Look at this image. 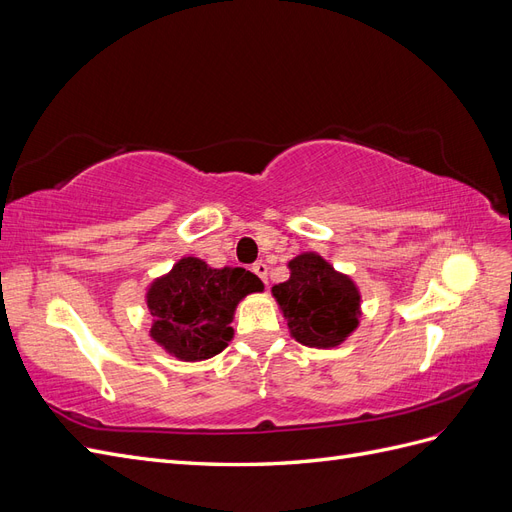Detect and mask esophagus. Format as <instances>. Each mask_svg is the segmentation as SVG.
Instances as JSON below:
<instances>
[{
    "instance_id": "1",
    "label": "esophagus",
    "mask_w": 512,
    "mask_h": 512,
    "mask_svg": "<svg viewBox=\"0 0 512 512\" xmlns=\"http://www.w3.org/2000/svg\"><path fill=\"white\" fill-rule=\"evenodd\" d=\"M254 273H256V275L260 277V280L265 282V284L269 282V277H267V275H269V267H267V262H262V260H260V262H256V265H254Z\"/></svg>"
}]
</instances>
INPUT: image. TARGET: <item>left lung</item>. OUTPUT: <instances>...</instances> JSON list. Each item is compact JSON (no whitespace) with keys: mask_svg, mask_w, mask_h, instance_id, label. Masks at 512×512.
<instances>
[{"mask_svg":"<svg viewBox=\"0 0 512 512\" xmlns=\"http://www.w3.org/2000/svg\"><path fill=\"white\" fill-rule=\"evenodd\" d=\"M290 280L273 286L292 337L309 348H333L359 324V290L316 254L290 260Z\"/></svg>","mask_w":512,"mask_h":512,"instance_id":"8db88e82","label":"left lung"}]
</instances>
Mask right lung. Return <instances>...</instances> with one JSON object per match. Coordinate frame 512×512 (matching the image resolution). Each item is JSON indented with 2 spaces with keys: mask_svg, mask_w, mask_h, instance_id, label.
Listing matches in <instances>:
<instances>
[{
  "mask_svg": "<svg viewBox=\"0 0 512 512\" xmlns=\"http://www.w3.org/2000/svg\"><path fill=\"white\" fill-rule=\"evenodd\" d=\"M262 282L241 267L211 269L198 258H183L151 286L147 305L151 337L183 361L211 359L232 337V312Z\"/></svg>",
  "mask_w": 512,
  "mask_h": 512,
  "instance_id": "1",
  "label": "right lung"
}]
</instances>
